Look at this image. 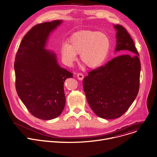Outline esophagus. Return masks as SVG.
Segmentation results:
<instances>
[{
  "mask_svg": "<svg viewBox=\"0 0 157 157\" xmlns=\"http://www.w3.org/2000/svg\"><path fill=\"white\" fill-rule=\"evenodd\" d=\"M77 78L79 80H82L84 79V75L82 73H78Z\"/></svg>",
  "mask_w": 157,
  "mask_h": 157,
  "instance_id": "34e87169",
  "label": "esophagus"
}]
</instances>
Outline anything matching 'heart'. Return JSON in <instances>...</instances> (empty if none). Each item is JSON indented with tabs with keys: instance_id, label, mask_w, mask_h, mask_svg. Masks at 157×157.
<instances>
[{
	"instance_id": "1",
	"label": "heart",
	"mask_w": 157,
	"mask_h": 157,
	"mask_svg": "<svg viewBox=\"0 0 157 157\" xmlns=\"http://www.w3.org/2000/svg\"><path fill=\"white\" fill-rule=\"evenodd\" d=\"M111 48L109 37L104 33L94 30H82L73 34L68 44H62L60 54L64 63L70 66L80 54V60L87 67L94 69L106 60Z\"/></svg>"
}]
</instances>
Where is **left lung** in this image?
<instances>
[{
    "mask_svg": "<svg viewBox=\"0 0 157 157\" xmlns=\"http://www.w3.org/2000/svg\"><path fill=\"white\" fill-rule=\"evenodd\" d=\"M113 26L117 31L115 52L126 54L89 72L83 80L90 107L96 115L108 120L120 117L130 107L139 92L140 72L132 39L122 26Z\"/></svg>",
    "mask_w": 157,
    "mask_h": 157,
    "instance_id": "1",
    "label": "left lung"
}]
</instances>
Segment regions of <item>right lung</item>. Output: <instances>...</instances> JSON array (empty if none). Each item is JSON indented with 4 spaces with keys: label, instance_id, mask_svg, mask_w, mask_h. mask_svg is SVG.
Listing matches in <instances>:
<instances>
[{
    "label": "right lung",
    "instance_id": "obj_1",
    "mask_svg": "<svg viewBox=\"0 0 157 157\" xmlns=\"http://www.w3.org/2000/svg\"><path fill=\"white\" fill-rule=\"evenodd\" d=\"M63 20L45 22L32 28L22 39L15 57L16 90L35 117L50 120L65 105L64 82L73 74L59 65L54 52L45 48L49 36Z\"/></svg>",
    "mask_w": 157,
    "mask_h": 157
}]
</instances>
